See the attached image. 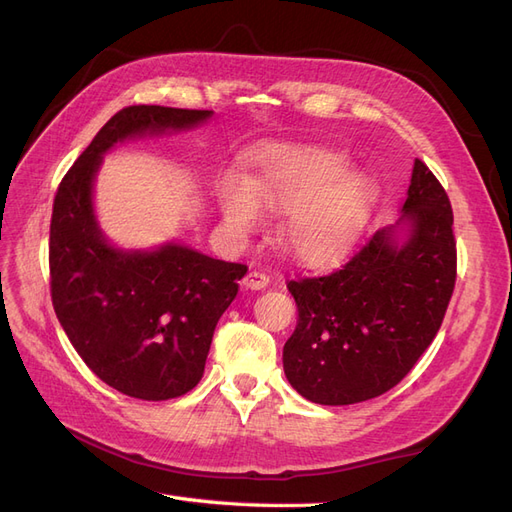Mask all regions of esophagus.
Returning a JSON list of instances; mask_svg holds the SVG:
<instances>
[{"label":"esophagus","instance_id":"esophagus-1","mask_svg":"<svg viewBox=\"0 0 512 512\" xmlns=\"http://www.w3.org/2000/svg\"><path fill=\"white\" fill-rule=\"evenodd\" d=\"M243 286L250 288V290H262L269 286V275L262 273V271H250L245 275L243 280Z\"/></svg>","mask_w":512,"mask_h":512}]
</instances>
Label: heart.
Instances as JSON below:
<instances>
[{
  "label": "heart",
  "mask_w": 512,
  "mask_h": 512,
  "mask_svg": "<svg viewBox=\"0 0 512 512\" xmlns=\"http://www.w3.org/2000/svg\"><path fill=\"white\" fill-rule=\"evenodd\" d=\"M344 158L316 147L271 156L250 183H230L220 203L232 237L245 239L265 222V212L286 213L280 241L303 265L320 267L342 258L376 200V183L344 173Z\"/></svg>",
  "instance_id": "1"
}]
</instances>
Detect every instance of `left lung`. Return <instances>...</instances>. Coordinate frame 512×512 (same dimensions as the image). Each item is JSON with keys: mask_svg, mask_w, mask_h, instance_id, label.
<instances>
[{"mask_svg": "<svg viewBox=\"0 0 512 512\" xmlns=\"http://www.w3.org/2000/svg\"><path fill=\"white\" fill-rule=\"evenodd\" d=\"M401 222L410 226L404 243L397 226L382 228L337 271L288 282L299 320L284 371L314 404L348 406L391 391L440 331L457 277L453 209L418 158Z\"/></svg>", "mask_w": 512, "mask_h": 512, "instance_id": "obj_1", "label": "left lung"}]
</instances>
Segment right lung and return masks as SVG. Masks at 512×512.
Segmentation results:
<instances>
[{
    "label": "right lung",
    "instance_id": "obj_1",
    "mask_svg": "<svg viewBox=\"0 0 512 512\" xmlns=\"http://www.w3.org/2000/svg\"><path fill=\"white\" fill-rule=\"evenodd\" d=\"M211 115L147 104L121 108L70 166L53 200L55 314L87 367L136 399L181 397L200 382L215 324L235 301L247 267L175 243L153 252L115 250L98 228L91 188L102 153L115 143L194 128Z\"/></svg>",
    "mask_w": 512,
    "mask_h": 512
}]
</instances>
